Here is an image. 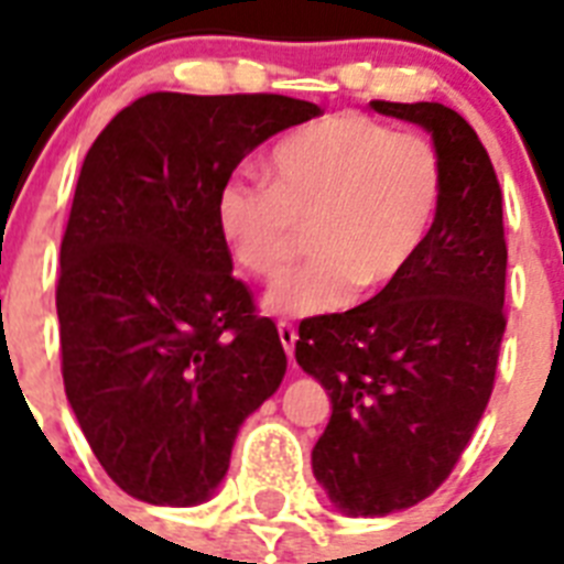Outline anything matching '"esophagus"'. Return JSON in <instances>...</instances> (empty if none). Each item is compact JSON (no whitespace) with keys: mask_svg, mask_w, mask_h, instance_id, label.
Returning <instances> with one entry per match:
<instances>
[{"mask_svg":"<svg viewBox=\"0 0 564 564\" xmlns=\"http://www.w3.org/2000/svg\"><path fill=\"white\" fill-rule=\"evenodd\" d=\"M278 336H281L283 351H286V357L292 360V354H295V339H299L295 327H292L290 322H278Z\"/></svg>","mask_w":564,"mask_h":564,"instance_id":"obj_1","label":"esophagus"}]
</instances>
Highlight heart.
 Listing matches in <instances>:
<instances>
[{"mask_svg":"<svg viewBox=\"0 0 564 564\" xmlns=\"http://www.w3.org/2000/svg\"><path fill=\"white\" fill-rule=\"evenodd\" d=\"M445 195V170L427 137L334 113L274 143L265 187L230 178L216 195V228L234 263L274 278L310 237L307 263L265 290L272 316H327L357 292H380L410 272Z\"/></svg>","mask_w":564,"mask_h":564,"instance_id":"1","label":"heart"}]
</instances>
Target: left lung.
I'll list each match as a JSON object with an SVG mask.
<instances>
[{
	"label": "left lung",
	"instance_id": "obj_1",
	"mask_svg": "<svg viewBox=\"0 0 564 564\" xmlns=\"http://www.w3.org/2000/svg\"><path fill=\"white\" fill-rule=\"evenodd\" d=\"M369 108L427 131L445 195L401 281L299 327L295 360L334 406L313 474L351 518L410 509L447 480L489 403L507 330L503 207L477 131L438 101Z\"/></svg>",
	"mask_w": 564,
	"mask_h": 564
}]
</instances>
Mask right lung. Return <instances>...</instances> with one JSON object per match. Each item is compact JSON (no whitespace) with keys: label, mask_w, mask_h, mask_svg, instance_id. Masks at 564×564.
I'll list each match as a JSON object with an SVG mask.
<instances>
[{"label":"right lung","mask_w":564,"mask_h":564,"mask_svg":"<svg viewBox=\"0 0 564 564\" xmlns=\"http://www.w3.org/2000/svg\"><path fill=\"white\" fill-rule=\"evenodd\" d=\"M313 117L290 96L149 93L84 158L61 242V369L131 498L210 500L242 421L281 386V336L230 272L216 195L246 154Z\"/></svg>","instance_id":"right-lung-1"}]
</instances>
